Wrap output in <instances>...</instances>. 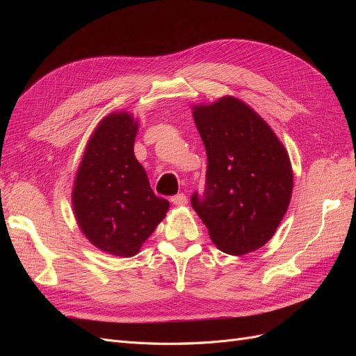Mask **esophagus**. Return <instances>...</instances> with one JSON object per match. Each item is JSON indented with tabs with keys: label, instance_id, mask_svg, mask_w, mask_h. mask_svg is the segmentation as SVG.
<instances>
[{
	"label": "esophagus",
	"instance_id": "esophagus-1",
	"mask_svg": "<svg viewBox=\"0 0 356 356\" xmlns=\"http://www.w3.org/2000/svg\"><path fill=\"white\" fill-rule=\"evenodd\" d=\"M170 202L177 204V207H184V204L188 203V199L186 195H177L174 197H170Z\"/></svg>",
	"mask_w": 356,
	"mask_h": 356
}]
</instances>
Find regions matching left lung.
<instances>
[{
	"label": "left lung",
	"instance_id": "left-lung-1",
	"mask_svg": "<svg viewBox=\"0 0 356 356\" xmlns=\"http://www.w3.org/2000/svg\"><path fill=\"white\" fill-rule=\"evenodd\" d=\"M191 110L208 156L204 195H193V208L220 251L254 252L273 238L289 207L294 174L286 148L234 96Z\"/></svg>",
	"mask_w": 356,
	"mask_h": 356
}]
</instances>
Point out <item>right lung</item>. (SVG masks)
<instances>
[{
	"mask_svg": "<svg viewBox=\"0 0 356 356\" xmlns=\"http://www.w3.org/2000/svg\"><path fill=\"white\" fill-rule=\"evenodd\" d=\"M138 129L129 111L105 115L86 145L71 195L81 233L102 252L123 258L139 252L169 209L135 157Z\"/></svg>",
	"mask_w": 356,
	"mask_h": 356,
	"instance_id": "obj_1",
	"label": "right lung"
}]
</instances>
